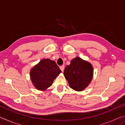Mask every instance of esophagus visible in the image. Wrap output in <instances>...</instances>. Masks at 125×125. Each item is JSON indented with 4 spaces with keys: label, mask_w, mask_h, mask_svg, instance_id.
Returning <instances> with one entry per match:
<instances>
[{
    "label": "esophagus",
    "mask_w": 125,
    "mask_h": 125,
    "mask_svg": "<svg viewBox=\"0 0 125 125\" xmlns=\"http://www.w3.org/2000/svg\"><path fill=\"white\" fill-rule=\"evenodd\" d=\"M60 68L61 70L62 71V72H63V71H64V65H61V66H60Z\"/></svg>",
    "instance_id": "1"
}]
</instances>
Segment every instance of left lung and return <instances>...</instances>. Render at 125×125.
I'll list each match as a JSON object with an SVG mask.
<instances>
[{"mask_svg": "<svg viewBox=\"0 0 125 125\" xmlns=\"http://www.w3.org/2000/svg\"><path fill=\"white\" fill-rule=\"evenodd\" d=\"M64 75L69 85L73 90L81 92L92 82L94 70L92 64L88 61L76 57L65 67Z\"/></svg>", "mask_w": 125, "mask_h": 125, "instance_id": "8db88e82", "label": "left lung"}]
</instances>
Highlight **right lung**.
Listing matches in <instances>:
<instances>
[{
  "mask_svg": "<svg viewBox=\"0 0 125 125\" xmlns=\"http://www.w3.org/2000/svg\"><path fill=\"white\" fill-rule=\"evenodd\" d=\"M62 72L54 61L43 59L31 69L30 79L36 89L45 91L52 85L55 78Z\"/></svg>",
  "mask_w": 125,
  "mask_h": 125,
  "instance_id": "obj_1",
  "label": "right lung"
}]
</instances>
